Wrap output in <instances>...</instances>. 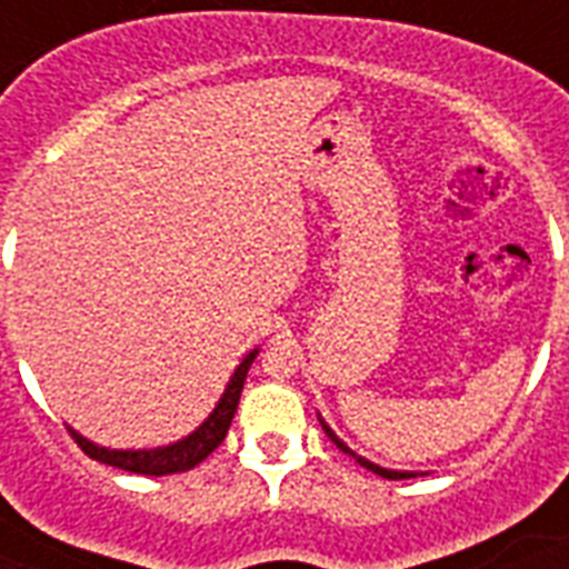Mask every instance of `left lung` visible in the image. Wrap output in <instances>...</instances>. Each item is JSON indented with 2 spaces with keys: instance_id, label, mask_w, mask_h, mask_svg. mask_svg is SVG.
I'll use <instances>...</instances> for the list:
<instances>
[{
  "instance_id": "left-lung-1",
  "label": "left lung",
  "mask_w": 569,
  "mask_h": 569,
  "mask_svg": "<svg viewBox=\"0 0 569 569\" xmlns=\"http://www.w3.org/2000/svg\"><path fill=\"white\" fill-rule=\"evenodd\" d=\"M321 428H325V433H328L330 440L337 442V449H342V451H346V455H351V458H355L357 463H360V467L372 469L375 476H380V478H389V481H398V478H416V472H398V469H383V467H378V463H372V460L360 458V455H357V451H351V449H348L346 442L339 440L337 433L330 431V428H328V422H325V419H321Z\"/></svg>"
}]
</instances>
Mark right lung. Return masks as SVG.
<instances>
[{
	"instance_id": "1",
	"label": "right lung",
	"mask_w": 569,
	"mask_h": 569,
	"mask_svg": "<svg viewBox=\"0 0 569 569\" xmlns=\"http://www.w3.org/2000/svg\"><path fill=\"white\" fill-rule=\"evenodd\" d=\"M259 351L253 348L244 360L239 363V369L232 372L230 383L223 389L221 401L214 405V410L209 413L197 431H191L189 437L171 442V446H159V449H102V446H93L91 440H84L82 433H73V440L82 446V451L88 458L100 460V463H109V467L127 469V472H138V476H171V472H186V469H194L200 460H206L218 446L223 442L227 431H230L232 416H236V407H239L241 387H244V378H248V369L253 363V357Z\"/></svg>"
}]
</instances>
